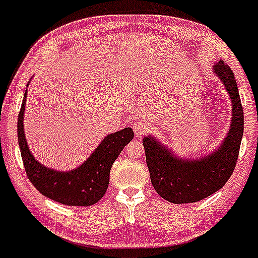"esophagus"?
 Masks as SVG:
<instances>
[{"label": "esophagus", "instance_id": "obj_1", "mask_svg": "<svg viewBox=\"0 0 258 258\" xmlns=\"http://www.w3.org/2000/svg\"><path fill=\"white\" fill-rule=\"evenodd\" d=\"M148 127H149V125L144 120L137 121V122L133 123V131H135L136 137H142L148 131Z\"/></svg>", "mask_w": 258, "mask_h": 258}]
</instances>
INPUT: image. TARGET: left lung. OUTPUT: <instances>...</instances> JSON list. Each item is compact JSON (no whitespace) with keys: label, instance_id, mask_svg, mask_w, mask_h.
<instances>
[{"label":"left lung","instance_id":"obj_1","mask_svg":"<svg viewBox=\"0 0 258 258\" xmlns=\"http://www.w3.org/2000/svg\"><path fill=\"white\" fill-rule=\"evenodd\" d=\"M214 72L232 100V122L222 144L198 160L180 159L152 136L143 138L150 180L160 197L173 204L197 203L216 193L235 168L244 133V112L238 86L230 68L220 60Z\"/></svg>","mask_w":258,"mask_h":258}]
</instances>
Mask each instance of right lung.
<instances>
[{
  "label": "right lung",
  "mask_w": 258,
  "mask_h": 258,
  "mask_svg": "<svg viewBox=\"0 0 258 258\" xmlns=\"http://www.w3.org/2000/svg\"><path fill=\"white\" fill-rule=\"evenodd\" d=\"M26 92L18 115V142L26 176L32 185L44 197L63 205L91 206L98 203L108 189L112 164L135 136L132 128L126 127L106 136L81 166L65 172L52 170L32 156L26 143L23 123Z\"/></svg>",
  "instance_id": "right-lung-1"
}]
</instances>
